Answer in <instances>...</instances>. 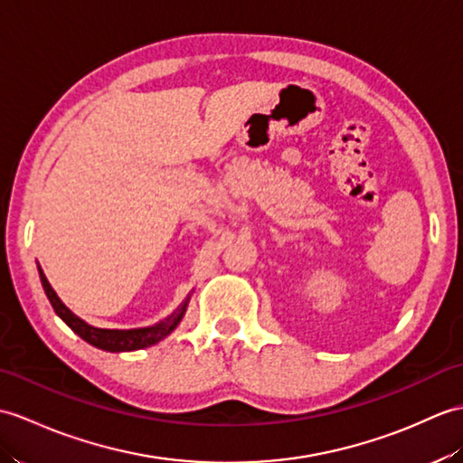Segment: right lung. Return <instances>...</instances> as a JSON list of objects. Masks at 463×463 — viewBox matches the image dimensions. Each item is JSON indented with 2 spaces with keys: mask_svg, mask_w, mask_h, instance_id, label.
<instances>
[{
  "mask_svg": "<svg viewBox=\"0 0 463 463\" xmlns=\"http://www.w3.org/2000/svg\"><path fill=\"white\" fill-rule=\"evenodd\" d=\"M39 278H41L43 289H45L52 309H55V314L64 321V324L77 333V335H80L86 343H90V345L104 349V351H112V353L136 351V349L156 345L157 341L167 337L169 333L179 326V321L183 319V316H185V309L189 304V296H187L185 302H183L174 311V314L167 316L164 321H159V324H156V326L139 327V329H100V327H92L86 324V321H82L79 316H74L72 311L61 302V298L57 296L55 289L51 288L45 274H43L41 266H39Z\"/></svg>",
  "mask_w": 463,
  "mask_h": 463,
  "instance_id": "obj_1",
  "label": "right lung"
}]
</instances>
